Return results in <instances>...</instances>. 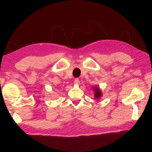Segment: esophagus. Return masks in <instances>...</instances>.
Wrapping results in <instances>:
<instances>
[{
	"mask_svg": "<svg viewBox=\"0 0 152 152\" xmlns=\"http://www.w3.org/2000/svg\"><path fill=\"white\" fill-rule=\"evenodd\" d=\"M74 84H80V80L78 78H76L75 80H74Z\"/></svg>",
	"mask_w": 152,
	"mask_h": 152,
	"instance_id": "1",
	"label": "esophagus"
}]
</instances>
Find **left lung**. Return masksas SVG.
<instances>
[{"instance_id": "obj_1", "label": "left lung", "mask_w": 152, "mask_h": 152, "mask_svg": "<svg viewBox=\"0 0 152 152\" xmlns=\"http://www.w3.org/2000/svg\"><path fill=\"white\" fill-rule=\"evenodd\" d=\"M94 96L96 99H99V98L101 96V91H100L99 88H94Z\"/></svg>"}]
</instances>
